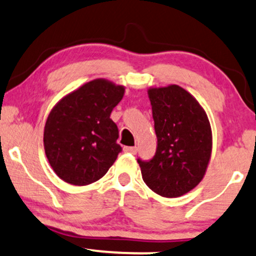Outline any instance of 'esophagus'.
Wrapping results in <instances>:
<instances>
[{"instance_id": "1", "label": "esophagus", "mask_w": 256, "mask_h": 256, "mask_svg": "<svg viewBox=\"0 0 256 256\" xmlns=\"http://www.w3.org/2000/svg\"><path fill=\"white\" fill-rule=\"evenodd\" d=\"M124 151L125 152H128V154H137V148H134V146H125L124 148Z\"/></svg>"}]
</instances>
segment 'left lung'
<instances>
[{"label": "left lung", "mask_w": 256, "mask_h": 256, "mask_svg": "<svg viewBox=\"0 0 256 256\" xmlns=\"http://www.w3.org/2000/svg\"><path fill=\"white\" fill-rule=\"evenodd\" d=\"M157 151L138 160L145 184L158 195H186L204 177L212 148L208 116L195 96L178 85L150 87Z\"/></svg>", "instance_id": "obj_1"}]
</instances>
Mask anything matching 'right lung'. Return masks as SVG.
Segmentation results:
<instances>
[{
	"mask_svg": "<svg viewBox=\"0 0 256 256\" xmlns=\"http://www.w3.org/2000/svg\"><path fill=\"white\" fill-rule=\"evenodd\" d=\"M125 87L94 79L61 98L44 130L46 157L56 176L73 186L102 178L122 151L118 128L110 118Z\"/></svg>",
	"mask_w": 256,
	"mask_h": 256,
	"instance_id": "add662e5",
	"label": "right lung"
}]
</instances>
